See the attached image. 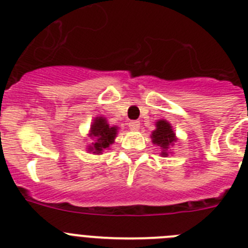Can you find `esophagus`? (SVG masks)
I'll return each instance as SVG.
<instances>
[{
    "label": "esophagus",
    "instance_id": "1",
    "mask_svg": "<svg viewBox=\"0 0 248 248\" xmlns=\"http://www.w3.org/2000/svg\"><path fill=\"white\" fill-rule=\"evenodd\" d=\"M129 128H130L131 130H138V129L140 128V122H138V120H131V122L129 123Z\"/></svg>",
    "mask_w": 248,
    "mask_h": 248
}]
</instances>
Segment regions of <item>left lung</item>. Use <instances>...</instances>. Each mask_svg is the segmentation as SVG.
I'll return each instance as SVG.
<instances>
[{
	"label": "left lung",
	"instance_id": "obj_1",
	"mask_svg": "<svg viewBox=\"0 0 248 248\" xmlns=\"http://www.w3.org/2000/svg\"><path fill=\"white\" fill-rule=\"evenodd\" d=\"M151 139H153V143L155 145L163 149V151H161L163 156H166L169 154V148L174 145V143H176L177 140L176 137H175L174 130L171 128V124L168 120L164 119L156 122V129L153 131Z\"/></svg>",
	"mask_w": 248,
	"mask_h": 248
}]
</instances>
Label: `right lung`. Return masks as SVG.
I'll list each match as a JSON object with an SVG mask.
<instances>
[{"mask_svg":"<svg viewBox=\"0 0 248 248\" xmlns=\"http://www.w3.org/2000/svg\"><path fill=\"white\" fill-rule=\"evenodd\" d=\"M118 126H110L107 119L97 117L91 125V138L94 139L93 145H89V151L94 154H100L104 149L109 148L117 137Z\"/></svg>","mask_w":248,"mask_h":248,"instance_id":"right-lung-1","label":"right lung"}]
</instances>
